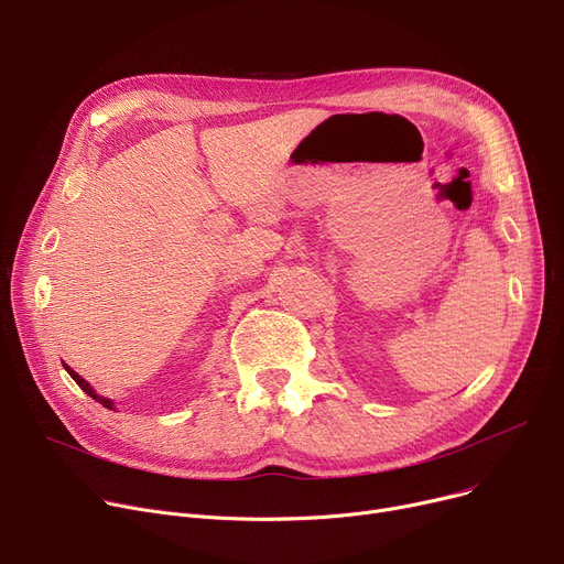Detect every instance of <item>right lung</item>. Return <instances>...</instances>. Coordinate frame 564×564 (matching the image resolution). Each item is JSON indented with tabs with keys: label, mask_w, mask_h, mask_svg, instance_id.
<instances>
[{
	"label": "right lung",
	"mask_w": 564,
	"mask_h": 564,
	"mask_svg": "<svg viewBox=\"0 0 564 564\" xmlns=\"http://www.w3.org/2000/svg\"><path fill=\"white\" fill-rule=\"evenodd\" d=\"M64 368H66V370H68V375H70V377H73V379H75V381H77V387H79V389H82V391H84V393H88V395H91V398H94V400H96V402H100V404H102V406H107V409H111V404H113V402H111V400H107V398H102V395H98V393H96V391H94V389H91V383H88V381H84V379H82V377H79V375H77V372H75V370H73V368H68V366H66V364H64Z\"/></svg>",
	"instance_id": "obj_1"
}]
</instances>
